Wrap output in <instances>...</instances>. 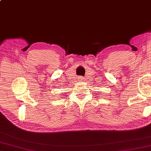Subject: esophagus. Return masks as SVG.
<instances>
[{
    "instance_id": "34e87169",
    "label": "esophagus",
    "mask_w": 151,
    "mask_h": 151,
    "mask_svg": "<svg viewBox=\"0 0 151 151\" xmlns=\"http://www.w3.org/2000/svg\"><path fill=\"white\" fill-rule=\"evenodd\" d=\"M78 79V80H79L80 82H82V80H83V77H82V76H79Z\"/></svg>"
}]
</instances>
